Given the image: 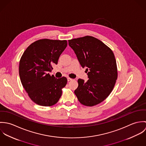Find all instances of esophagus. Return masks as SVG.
Here are the masks:
<instances>
[{
  "label": "esophagus",
  "instance_id": "obj_1",
  "mask_svg": "<svg viewBox=\"0 0 146 146\" xmlns=\"http://www.w3.org/2000/svg\"><path fill=\"white\" fill-rule=\"evenodd\" d=\"M67 80H68V82H70V81L72 80V79H71L70 78H67Z\"/></svg>",
  "mask_w": 146,
  "mask_h": 146
}]
</instances>
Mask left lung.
Segmentation results:
<instances>
[{
    "instance_id": "8db88e82",
    "label": "left lung",
    "mask_w": 146,
    "mask_h": 146,
    "mask_svg": "<svg viewBox=\"0 0 146 146\" xmlns=\"http://www.w3.org/2000/svg\"><path fill=\"white\" fill-rule=\"evenodd\" d=\"M83 68H86L89 79L78 80L74 93L79 101L93 106L106 100L112 91L117 78V68L112 50L98 39L85 36L68 40Z\"/></svg>"
}]
</instances>
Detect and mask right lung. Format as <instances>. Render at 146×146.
<instances>
[{
  "label": "right lung",
  "instance_id": "1",
  "mask_svg": "<svg viewBox=\"0 0 146 146\" xmlns=\"http://www.w3.org/2000/svg\"><path fill=\"white\" fill-rule=\"evenodd\" d=\"M67 45L65 40L40 39L31 44L23 52L19 64L20 78L29 97L36 104L51 106L61 97L67 79H57L49 72L52 65L58 63Z\"/></svg>",
  "mask_w": 146,
  "mask_h": 146
}]
</instances>
